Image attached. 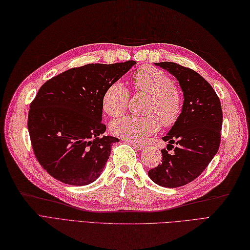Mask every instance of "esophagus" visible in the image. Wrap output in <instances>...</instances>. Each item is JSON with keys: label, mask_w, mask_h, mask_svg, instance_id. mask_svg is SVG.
<instances>
[{"label": "esophagus", "mask_w": 250, "mask_h": 250, "mask_svg": "<svg viewBox=\"0 0 250 250\" xmlns=\"http://www.w3.org/2000/svg\"><path fill=\"white\" fill-rule=\"evenodd\" d=\"M132 146H133L135 149H137V150H143V149H145V145H144V144L132 143Z\"/></svg>", "instance_id": "34e87169"}]
</instances>
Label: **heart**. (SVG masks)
<instances>
[{"label":"heart","instance_id":"1","mask_svg":"<svg viewBox=\"0 0 250 250\" xmlns=\"http://www.w3.org/2000/svg\"><path fill=\"white\" fill-rule=\"evenodd\" d=\"M132 82L136 91L150 95L146 105V113L150 115H126L114 120L111 130L120 138L140 142L156 133L161 124L170 126L176 123L182 113L183 97L169 75L154 66L139 67L134 74ZM129 101V89L121 82H114L106 88L102 98V106L107 115L117 117L126 111Z\"/></svg>","mask_w":250,"mask_h":250}]
</instances>
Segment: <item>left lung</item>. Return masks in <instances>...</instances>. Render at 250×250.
Wrapping results in <instances>:
<instances>
[{"label": "left lung", "instance_id": "1", "mask_svg": "<svg viewBox=\"0 0 250 250\" xmlns=\"http://www.w3.org/2000/svg\"><path fill=\"white\" fill-rule=\"evenodd\" d=\"M155 65L177 79L184 104L180 117L163 137L174 152L170 154L162 150L163 163L151 169L148 175L159 186L177 188L195 180L215 156L221 143L223 112L212 86L193 69L174 62Z\"/></svg>", "mask_w": 250, "mask_h": 250}]
</instances>
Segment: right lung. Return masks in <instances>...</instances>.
I'll return each mask as SVG.
<instances>
[{
  "mask_svg": "<svg viewBox=\"0 0 250 250\" xmlns=\"http://www.w3.org/2000/svg\"><path fill=\"white\" fill-rule=\"evenodd\" d=\"M136 62L92 63L49 79L30 104L28 132L38 162L48 174L72 186H86L104 171L112 145L102 124L106 88Z\"/></svg>",
  "mask_w": 250,
  "mask_h": 250,
  "instance_id": "obj_1",
  "label": "right lung"
}]
</instances>
